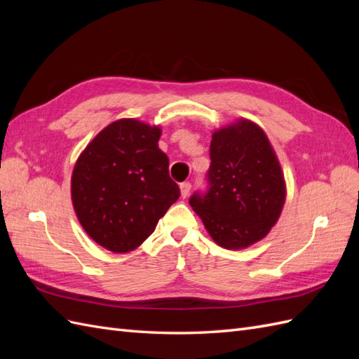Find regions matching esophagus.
Here are the masks:
<instances>
[{
    "instance_id": "34e87169",
    "label": "esophagus",
    "mask_w": 359,
    "mask_h": 359,
    "mask_svg": "<svg viewBox=\"0 0 359 359\" xmlns=\"http://www.w3.org/2000/svg\"><path fill=\"white\" fill-rule=\"evenodd\" d=\"M191 190V184L190 182H181L180 184V191H181V198L186 199L189 196V193Z\"/></svg>"
}]
</instances>
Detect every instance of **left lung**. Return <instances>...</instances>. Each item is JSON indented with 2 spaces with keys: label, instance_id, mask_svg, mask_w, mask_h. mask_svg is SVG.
Here are the masks:
<instances>
[{
  "label": "left lung",
  "instance_id": "8db88e82",
  "mask_svg": "<svg viewBox=\"0 0 359 359\" xmlns=\"http://www.w3.org/2000/svg\"><path fill=\"white\" fill-rule=\"evenodd\" d=\"M210 190L190 205L206 232L227 250L264 240L283 211L286 181L268 136L247 118L214 130Z\"/></svg>",
  "mask_w": 359,
  "mask_h": 359
}]
</instances>
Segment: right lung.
I'll return each instance as SVG.
<instances>
[{"mask_svg":"<svg viewBox=\"0 0 359 359\" xmlns=\"http://www.w3.org/2000/svg\"><path fill=\"white\" fill-rule=\"evenodd\" d=\"M160 126L121 118L85 147L72 172V203L91 240L128 253L154 232L180 198L169 158L158 148Z\"/></svg>","mask_w":359,"mask_h":359,"instance_id":"right-lung-1","label":"right lung"}]
</instances>
